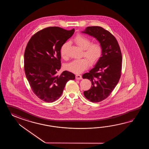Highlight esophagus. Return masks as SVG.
Here are the masks:
<instances>
[{
  "label": "esophagus",
  "instance_id": "34e87169",
  "mask_svg": "<svg viewBox=\"0 0 149 149\" xmlns=\"http://www.w3.org/2000/svg\"><path fill=\"white\" fill-rule=\"evenodd\" d=\"M76 79L77 80H79V79H82V76L80 74H76Z\"/></svg>",
  "mask_w": 149,
  "mask_h": 149
}]
</instances>
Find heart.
<instances>
[{
	"instance_id": "heart-1",
	"label": "heart",
	"mask_w": 149,
	"mask_h": 149,
	"mask_svg": "<svg viewBox=\"0 0 149 149\" xmlns=\"http://www.w3.org/2000/svg\"><path fill=\"white\" fill-rule=\"evenodd\" d=\"M73 40L76 44L83 49V55L86 57L72 61L67 64L65 68L73 73L78 74L86 70L89 63H95L100 59L102 54L103 48L100 43H91V40L82 34L77 35ZM69 45L68 42H65L61 47V55L64 59H67L68 57L67 51Z\"/></svg>"
}]
</instances>
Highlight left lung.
Wrapping results in <instances>:
<instances>
[{"label": "left lung", "instance_id": "obj_1", "mask_svg": "<svg viewBox=\"0 0 149 149\" xmlns=\"http://www.w3.org/2000/svg\"><path fill=\"white\" fill-rule=\"evenodd\" d=\"M96 38L103 48L101 56L94 68L82 75L91 81V88L84 92L86 98L99 102L110 95L119 81L122 55L118 41L111 33L101 26H88L81 32Z\"/></svg>", "mask_w": 149, "mask_h": 149}]
</instances>
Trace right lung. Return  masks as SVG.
I'll return each mask as SVG.
<instances>
[{"instance_id":"right-lung-1","label":"right lung","mask_w":149,"mask_h":149,"mask_svg":"<svg viewBox=\"0 0 149 149\" xmlns=\"http://www.w3.org/2000/svg\"><path fill=\"white\" fill-rule=\"evenodd\" d=\"M74 32V29L48 27L32 36L26 45L24 54L25 76L35 95L43 101L57 100L67 82L75 79L74 74L68 71L56 75L61 67V47Z\"/></svg>"}]
</instances>
